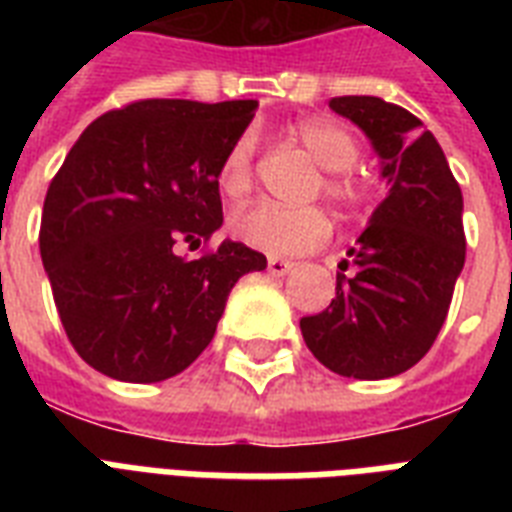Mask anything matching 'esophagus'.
Returning a JSON list of instances; mask_svg holds the SVG:
<instances>
[{"mask_svg": "<svg viewBox=\"0 0 512 512\" xmlns=\"http://www.w3.org/2000/svg\"><path fill=\"white\" fill-rule=\"evenodd\" d=\"M292 268H295L292 260H281V257H271V260H268V271H271L273 276H284V273H289Z\"/></svg>", "mask_w": 512, "mask_h": 512, "instance_id": "34e87169", "label": "esophagus"}]
</instances>
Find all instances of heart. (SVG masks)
Here are the masks:
<instances>
[{
	"label": "heart",
	"mask_w": 512,
	"mask_h": 512,
	"mask_svg": "<svg viewBox=\"0 0 512 512\" xmlns=\"http://www.w3.org/2000/svg\"><path fill=\"white\" fill-rule=\"evenodd\" d=\"M289 135L324 170L316 188L327 199H332L342 209H356L364 204L369 188L353 170L361 148H358L356 135L345 124L324 119V116H311V119L292 124ZM255 151L257 135L252 130L241 132L225 151L220 170H217V185L228 199H241L252 188ZM231 231L241 244L257 252L271 257H292L327 244L332 236V220L321 207H279V204L260 201L231 217Z\"/></svg>",
	"instance_id": "1"
}]
</instances>
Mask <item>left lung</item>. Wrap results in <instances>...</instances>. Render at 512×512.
I'll use <instances>...</instances> for the list:
<instances>
[{"mask_svg": "<svg viewBox=\"0 0 512 512\" xmlns=\"http://www.w3.org/2000/svg\"><path fill=\"white\" fill-rule=\"evenodd\" d=\"M329 108L372 140L390 191L340 263L337 297L300 329L327 369L385 380L412 369L444 327L465 265L462 191L433 132L406 108L372 95L332 98Z\"/></svg>", "mask_w": 512, "mask_h": 512, "instance_id": "8db88e82", "label": "left lung"}]
</instances>
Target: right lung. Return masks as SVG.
<instances>
[{"instance_id": "add662e5", "label": "right lung", "mask_w": 512, "mask_h": 512, "mask_svg": "<svg viewBox=\"0 0 512 512\" xmlns=\"http://www.w3.org/2000/svg\"><path fill=\"white\" fill-rule=\"evenodd\" d=\"M257 100H138L79 135L44 196L39 252L68 340L124 382L175 377L215 337L233 284L265 255L225 239L217 170Z\"/></svg>"}]
</instances>
